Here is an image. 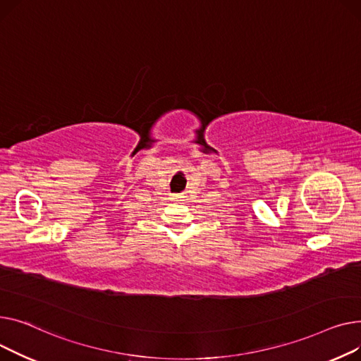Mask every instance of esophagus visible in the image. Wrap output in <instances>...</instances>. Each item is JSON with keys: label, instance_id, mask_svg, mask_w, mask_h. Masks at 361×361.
<instances>
[{"label": "esophagus", "instance_id": "34e87169", "mask_svg": "<svg viewBox=\"0 0 361 361\" xmlns=\"http://www.w3.org/2000/svg\"><path fill=\"white\" fill-rule=\"evenodd\" d=\"M182 198H183L182 194H173V195H172V200H173V201H180Z\"/></svg>", "mask_w": 361, "mask_h": 361}]
</instances>
